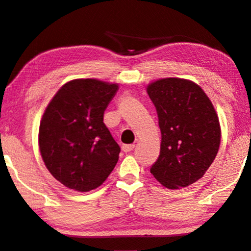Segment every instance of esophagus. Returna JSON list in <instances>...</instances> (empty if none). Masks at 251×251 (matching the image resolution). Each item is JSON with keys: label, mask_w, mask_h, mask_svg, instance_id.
<instances>
[{"label": "esophagus", "mask_w": 251, "mask_h": 251, "mask_svg": "<svg viewBox=\"0 0 251 251\" xmlns=\"http://www.w3.org/2000/svg\"><path fill=\"white\" fill-rule=\"evenodd\" d=\"M134 147H135V145H134V144H129V145H123V146H122V150L124 151L125 153H128V152H130V151H133Z\"/></svg>", "instance_id": "esophagus-1"}]
</instances>
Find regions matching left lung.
Instances as JSON below:
<instances>
[{
  "label": "left lung",
  "instance_id": "left-lung-1",
  "mask_svg": "<svg viewBox=\"0 0 251 251\" xmlns=\"http://www.w3.org/2000/svg\"><path fill=\"white\" fill-rule=\"evenodd\" d=\"M146 91L162 134L160 156L151 173L168 189L193 184L204 176L220 146V123L211 100L188 79H157Z\"/></svg>",
  "mask_w": 251,
  "mask_h": 251
}]
</instances>
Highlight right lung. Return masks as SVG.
<instances>
[{
    "instance_id": "right-lung-1",
    "label": "right lung",
    "mask_w": 251,
    "mask_h": 251,
    "mask_svg": "<svg viewBox=\"0 0 251 251\" xmlns=\"http://www.w3.org/2000/svg\"><path fill=\"white\" fill-rule=\"evenodd\" d=\"M117 83L74 79L57 91L43 113L39 149L47 169L66 188L88 192L101 185L121 147L104 124Z\"/></svg>"
}]
</instances>
